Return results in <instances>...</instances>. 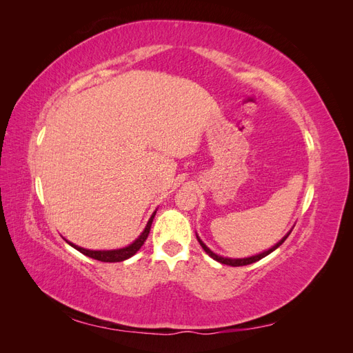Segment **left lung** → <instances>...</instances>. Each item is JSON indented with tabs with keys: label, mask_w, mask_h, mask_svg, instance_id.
Masks as SVG:
<instances>
[{
	"label": "left lung",
	"mask_w": 353,
	"mask_h": 353,
	"mask_svg": "<svg viewBox=\"0 0 353 353\" xmlns=\"http://www.w3.org/2000/svg\"><path fill=\"white\" fill-rule=\"evenodd\" d=\"M290 236V232L287 234V236L280 241V243H276L274 248H271L270 250H266V252H263V253H261V254H256V256H252V258H245V259H228V258H222V256H218L216 253H213L209 248H206V244L203 243L199 237H197V240H199V243H200V245L203 248V250H205L210 258H213L215 261H218V262H221V263H223V265H230V266H243V265H250V263H253V262H258V261H261L262 258H265V256H268L271 252H274L276 248H280V245L285 241V239Z\"/></svg>",
	"instance_id": "8db88e82"
}]
</instances>
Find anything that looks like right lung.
Listing matches in <instances>:
<instances>
[{
    "instance_id": "right-lung-1",
    "label": "right lung",
    "mask_w": 353,
    "mask_h": 353,
    "mask_svg": "<svg viewBox=\"0 0 353 353\" xmlns=\"http://www.w3.org/2000/svg\"><path fill=\"white\" fill-rule=\"evenodd\" d=\"M154 215H156V212L153 213L152 218L148 219L147 227L141 232V236L138 237L132 244L128 245V248H123V249H119V250H87V249L78 248V245H74L72 243H69V244L72 245V248L79 250L85 256H90V258H92V259H97V261H101V262H122V261H125L128 258H131V256H134L138 250L141 249V245L144 244V241L148 237V232H150L152 222H153Z\"/></svg>"
}]
</instances>
